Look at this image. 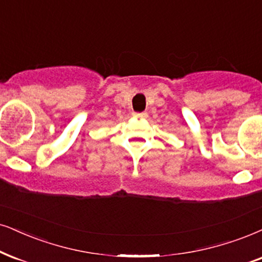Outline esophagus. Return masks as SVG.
<instances>
[{
    "label": "esophagus",
    "instance_id": "obj_1",
    "mask_svg": "<svg viewBox=\"0 0 262 262\" xmlns=\"http://www.w3.org/2000/svg\"><path fill=\"white\" fill-rule=\"evenodd\" d=\"M147 112H140V114H134V117L138 118V120H145L147 118Z\"/></svg>",
    "mask_w": 262,
    "mask_h": 262
}]
</instances>
